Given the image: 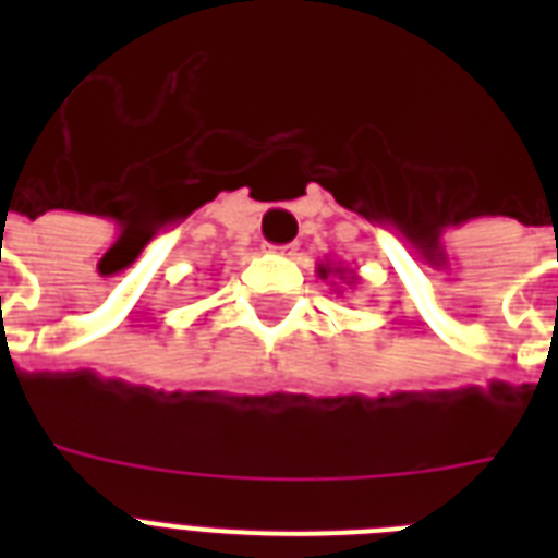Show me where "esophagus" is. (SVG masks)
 <instances>
[{
	"mask_svg": "<svg viewBox=\"0 0 558 558\" xmlns=\"http://www.w3.org/2000/svg\"><path fill=\"white\" fill-rule=\"evenodd\" d=\"M269 252H275V254H295V245H269Z\"/></svg>",
	"mask_w": 558,
	"mask_h": 558,
	"instance_id": "esophagus-1",
	"label": "esophagus"
}]
</instances>
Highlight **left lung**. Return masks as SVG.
Returning a JSON list of instances; mask_svg holds the SVG:
<instances>
[{
	"label": "left lung",
	"instance_id": "8db88e82",
	"mask_svg": "<svg viewBox=\"0 0 558 558\" xmlns=\"http://www.w3.org/2000/svg\"><path fill=\"white\" fill-rule=\"evenodd\" d=\"M332 277L333 280L330 281L332 287H336V280H341V283H348V287H353V283H359V275H356V269H348V266H341V263H318V278L322 280H329ZM336 295H341V289L339 292H336Z\"/></svg>",
	"mask_w": 558,
	"mask_h": 558
}]
</instances>
